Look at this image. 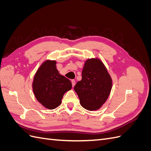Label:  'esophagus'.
Instances as JSON below:
<instances>
[{
    "instance_id": "34e87169",
    "label": "esophagus",
    "mask_w": 151,
    "mask_h": 151,
    "mask_svg": "<svg viewBox=\"0 0 151 151\" xmlns=\"http://www.w3.org/2000/svg\"><path fill=\"white\" fill-rule=\"evenodd\" d=\"M71 82H72V87H74V86H75V84H76V81H75V80L72 79V80L71 81Z\"/></svg>"
}]
</instances>
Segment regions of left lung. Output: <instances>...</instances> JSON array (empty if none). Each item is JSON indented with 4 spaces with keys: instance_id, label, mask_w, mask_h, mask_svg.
Returning <instances> with one entry per match:
<instances>
[{
    "instance_id": "1",
    "label": "left lung",
    "mask_w": 151,
    "mask_h": 151,
    "mask_svg": "<svg viewBox=\"0 0 151 151\" xmlns=\"http://www.w3.org/2000/svg\"><path fill=\"white\" fill-rule=\"evenodd\" d=\"M112 81L106 68L98 59H89L85 62L82 79L74 90L81 106L88 110H96L106 101L110 93Z\"/></svg>"
}]
</instances>
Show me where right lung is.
Instances as JSON below:
<instances>
[{
    "instance_id": "1",
    "label": "right lung",
    "mask_w": 151,
    "mask_h": 151,
    "mask_svg": "<svg viewBox=\"0 0 151 151\" xmlns=\"http://www.w3.org/2000/svg\"><path fill=\"white\" fill-rule=\"evenodd\" d=\"M33 88L38 101L45 107L52 109L61 104L63 94L71 89L72 83L59 74L55 61L47 60L36 73Z\"/></svg>"
}]
</instances>
